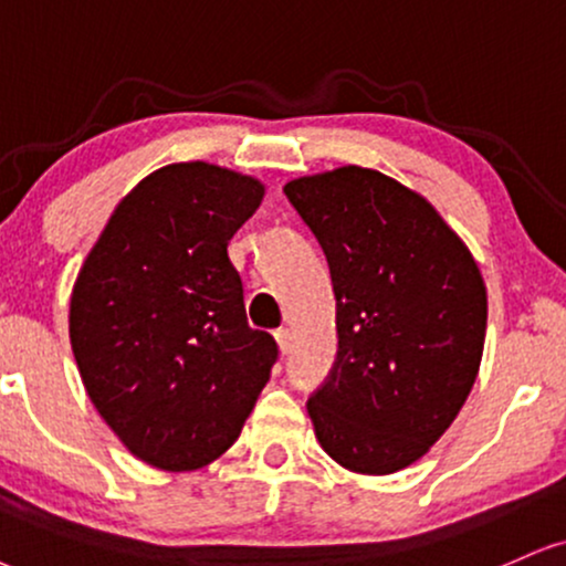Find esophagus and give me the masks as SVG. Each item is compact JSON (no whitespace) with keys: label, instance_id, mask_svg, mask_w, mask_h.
Wrapping results in <instances>:
<instances>
[{"label":"esophagus","instance_id":"esophagus-1","mask_svg":"<svg viewBox=\"0 0 566 566\" xmlns=\"http://www.w3.org/2000/svg\"><path fill=\"white\" fill-rule=\"evenodd\" d=\"M275 344H277V352L289 354L291 352V333L289 331H275Z\"/></svg>","mask_w":566,"mask_h":566}]
</instances>
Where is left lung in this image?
I'll return each mask as SVG.
<instances>
[{
  "mask_svg": "<svg viewBox=\"0 0 566 566\" xmlns=\"http://www.w3.org/2000/svg\"><path fill=\"white\" fill-rule=\"evenodd\" d=\"M331 268L338 357L306 403L327 457L394 475L451 428L483 359L488 294L459 233L415 188L359 165L289 180Z\"/></svg>",
  "mask_w": 566,
  "mask_h": 566,
  "instance_id": "obj_1",
  "label": "left lung"
}]
</instances>
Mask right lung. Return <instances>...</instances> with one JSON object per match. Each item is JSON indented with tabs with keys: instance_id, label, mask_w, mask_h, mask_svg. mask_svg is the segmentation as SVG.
<instances>
[{
	"instance_id": "right-lung-1",
	"label": "right lung",
	"mask_w": 566,
	"mask_h": 566,
	"mask_svg": "<svg viewBox=\"0 0 566 566\" xmlns=\"http://www.w3.org/2000/svg\"><path fill=\"white\" fill-rule=\"evenodd\" d=\"M264 199L254 176L205 159L130 188L70 294V346L91 403L142 462L220 459L268 386L277 346L251 331L228 241Z\"/></svg>"
}]
</instances>
